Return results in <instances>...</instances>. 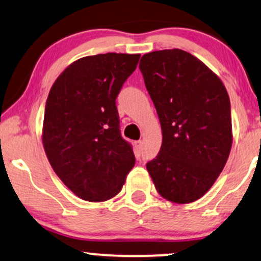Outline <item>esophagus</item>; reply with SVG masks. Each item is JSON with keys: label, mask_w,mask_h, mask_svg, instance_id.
Instances as JSON below:
<instances>
[{"label": "esophagus", "mask_w": 261, "mask_h": 261, "mask_svg": "<svg viewBox=\"0 0 261 261\" xmlns=\"http://www.w3.org/2000/svg\"><path fill=\"white\" fill-rule=\"evenodd\" d=\"M134 146H135V149H136V151H137V154H140L141 150H142V146H143V142H142V141H136L134 143Z\"/></svg>", "instance_id": "34e87169"}]
</instances>
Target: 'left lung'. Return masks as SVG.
I'll use <instances>...</instances> for the list:
<instances>
[{
	"instance_id": "8db88e82",
	"label": "left lung",
	"mask_w": 261,
	"mask_h": 261,
	"mask_svg": "<svg viewBox=\"0 0 261 261\" xmlns=\"http://www.w3.org/2000/svg\"><path fill=\"white\" fill-rule=\"evenodd\" d=\"M140 70L163 130L148 172L165 199L194 202L211 189L231 150L229 95L218 75L180 49L144 54Z\"/></svg>"
}]
</instances>
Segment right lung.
Here are the masks:
<instances>
[{
    "label": "right lung",
    "instance_id": "add662e5",
    "mask_svg": "<svg viewBox=\"0 0 261 261\" xmlns=\"http://www.w3.org/2000/svg\"><path fill=\"white\" fill-rule=\"evenodd\" d=\"M140 57L107 53L82 58L49 91L43 147L58 177L85 201L117 195L135 165L133 147L121 137L115 98Z\"/></svg>",
    "mask_w": 261,
    "mask_h": 261
}]
</instances>
